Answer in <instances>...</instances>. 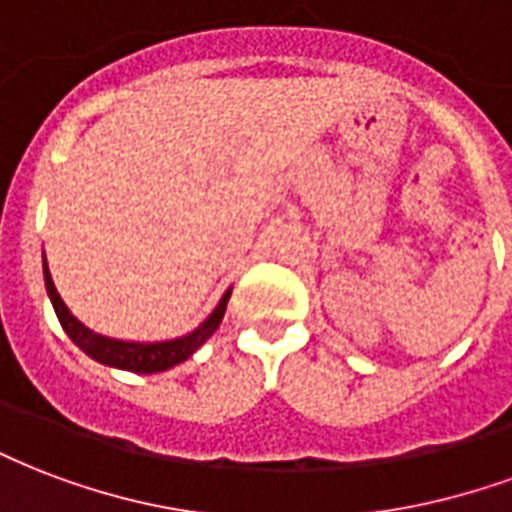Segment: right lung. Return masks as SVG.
<instances>
[{
    "mask_svg": "<svg viewBox=\"0 0 512 512\" xmlns=\"http://www.w3.org/2000/svg\"><path fill=\"white\" fill-rule=\"evenodd\" d=\"M43 276H45V293L54 304V312L62 323L64 333L73 339L78 347H81L92 361L102 363V366H111V369H124V372L135 374H154L165 372L176 363L187 361L189 355L195 350H200L203 344L208 342V336L217 331L222 317H225L227 301H230V290L222 293L219 304L211 309L206 320L192 328L184 336H176V339H160V342H127V339H113V336H102V333L92 331L89 325H83L70 306L64 304L62 295L56 290L54 279H51V271H48V260H45L43 252Z\"/></svg>",
    "mask_w": 512,
    "mask_h": 512,
    "instance_id": "1",
    "label": "right lung"
}]
</instances>
